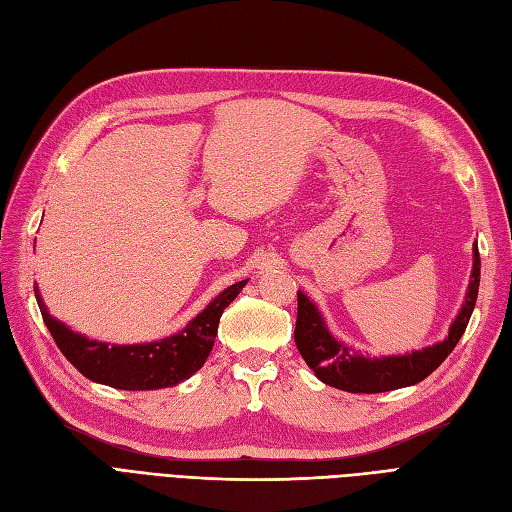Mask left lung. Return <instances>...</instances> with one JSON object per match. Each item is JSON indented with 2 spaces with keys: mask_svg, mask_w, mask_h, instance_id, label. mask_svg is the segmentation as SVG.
<instances>
[{
  "mask_svg": "<svg viewBox=\"0 0 512 512\" xmlns=\"http://www.w3.org/2000/svg\"><path fill=\"white\" fill-rule=\"evenodd\" d=\"M478 284L480 256L478 247L474 245V265L466 301H463L444 342L408 354L374 356V359H371V356H363L359 350H354L339 342V339H335L327 329V322H324L318 307L299 290L294 344H297L309 369H314L316 378L322 380L324 384L335 386V389H342L348 393H384L404 389V386H412L425 380L431 371H436L446 356L453 352L474 312Z\"/></svg>",
  "mask_w": 512,
  "mask_h": 512,
  "instance_id": "8db88e82",
  "label": "left lung"
}]
</instances>
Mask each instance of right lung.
I'll use <instances>...</instances> for the list:
<instances>
[{"mask_svg": "<svg viewBox=\"0 0 512 512\" xmlns=\"http://www.w3.org/2000/svg\"><path fill=\"white\" fill-rule=\"evenodd\" d=\"M247 280L228 286L179 333L151 344L117 346L87 339L55 320L34 286L40 314L61 354L89 380L121 391H153L188 380L205 365L224 309L235 301Z\"/></svg>", "mask_w": 512, "mask_h": 512, "instance_id": "add662e5", "label": "right lung"}]
</instances>
